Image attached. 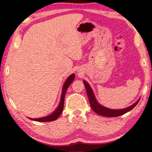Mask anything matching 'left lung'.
I'll return each mask as SVG.
<instances>
[{"instance_id": "1", "label": "left lung", "mask_w": 152, "mask_h": 152, "mask_svg": "<svg viewBox=\"0 0 152 152\" xmlns=\"http://www.w3.org/2000/svg\"><path fill=\"white\" fill-rule=\"evenodd\" d=\"M85 87H86V92L87 94V96L89 98V101L90 103V105H91V107L92 110H94L95 113L99 114L100 115L104 116V117H118L120 116L123 114L128 112L130 110H132L133 108H134L136 105L140 102V99L137 101V102H135L134 104L132 105L129 106V107L123 109V110H110V109H108L107 107H103V106L101 105L100 104L97 103V100L95 99V97L94 95V93L91 87H90L89 85L87 83L86 81H83Z\"/></svg>"}]
</instances>
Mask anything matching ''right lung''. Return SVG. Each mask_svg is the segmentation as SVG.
Masks as SVG:
<instances>
[{
    "label": "right lung",
    "mask_w": 152,
    "mask_h": 152,
    "mask_svg": "<svg viewBox=\"0 0 152 152\" xmlns=\"http://www.w3.org/2000/svg\"><path fill=\"white\" fill-rule=\"evenodd\" d=\"M75 78V75L72 74L71 75H70L68 77V79H66V81L65 82V84H64L63 87V91H62V95H61V102L59 103V105L58 107L57 108L54 112H53L51 115H50L49 116L47 117H44V118H38V119H31L32 120L34 121H52L56 120L58 116L61 115V112L63 111V107H64V101H65V94L66 91V89L69 87V86H70V84L73 82Z\"/></svg>",
    "instance_id": "1"
}]
</instances>
